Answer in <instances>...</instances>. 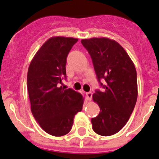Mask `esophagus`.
<instances>
[{
    "instance_id": "1",
    "label": "esophagus",
    "mask_w": 159,
    "mask_h": 159,
    "mask_svg": "<svg viewBox=\"0 0 159 159\" xmlns=\"http://www.w3.org/2000/svg\"><path fill=\"white\" fill-rule=\"evenodd\" d=\"M86 95H87V99H88V101H91L92 100V93L91 92H89L86 93Z\"/></svg>"
}]
</instances>
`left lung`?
<instances>
[{
  "instance_id": "1",
  "label": "left lung",
  "mask_w": 159,
  "mask_h": 159,
  "mask_svg": "<svg viewBox=\"0 0 159 159\" xmlns=\"http://www.w3.org/2000/svg\"><path fill=\"white\" fill-rule=\"evenodd\" d=\"M92 58L97 79L103 90H96L93 101L98 116L92 119V129L101 136L119 132L129 119L137 98V72L128 53L116 41L107 37L83 39ZM101 79L106 83L103 85Z\"/></svg>"
}]
</instances>
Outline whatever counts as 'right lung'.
Returning <instances> with one entry per match:
<instances>
[{
    "mask_svg": "<svg viewBox=\"0 0 159 159\" xmlns=\"http://www.w3.org/2000/svg\"><path fill=\"white\" fill-rule=\"evenodd\" d=\"M77 41L73 37H51L28 67L27 86L31 113L42 129L52 136L69 133L75 115L83 109L81 94L60 86L61 80L66 79L67 55Z\"/></svg>",
    "mask_w": 159,
    "mask_h": 159,
    "instance_id": "right-lung-1",
    "label": "right lung"
}]
</instances>
